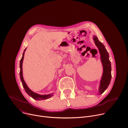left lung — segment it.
Masks as SVG:
<instances>
[{"label":"left lung","mask_w":128,"mask_h":128,"mask_svg":"<svg viewBox=\"0 0 128 128\" xmlns=\"http://www.w3.org/2000/svg\"><path fill=\"white\" fill-rule=\"evenodd\" d=\"M93 40L100 54V60L103 66V73L99 86V93L102 94L107 89L111 82V64L109 60V53L104 45L99 41L96 36H93Z\"/></svg>","instance_id":"obj_1"}]
</instances>
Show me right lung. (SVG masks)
Instances as JSON below:
<instances>
[{
    "label": "right lung",
    "instance_id": "right-lung-1",
    "mask_svg": "<svg viewBox=\"0 0 128 128\" xmlns=\"http://www.w3.org/2000/svg\"><path fill=\"white\" fill-rule=\"evenodd\" d=\"M26 49V48H25V50L22 54V57L20 61V73H20V78L21 82L22 84V86L24 88V90L26 92V93L29 96H31L32 98H33L34 100H44L48 99V98H51L53 95V93H51V94H49L48 95H40V94H38L37 93H36L29 89L28 87V86L26 85V82H24V80L23 74H22V63H23V60H24V53H25Z\"/></svg>",
    "mask_w": 128,
    "mask_h": 128
}]
</instances>
